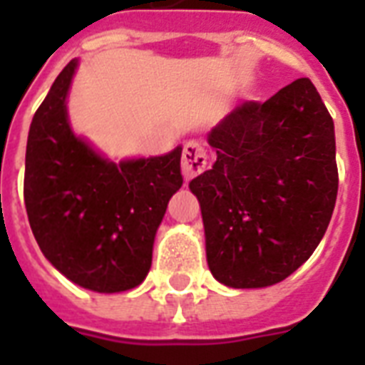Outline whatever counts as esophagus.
Instances as JSON below:
<instances>
[{
  "label": "esophagus",
  "mask_w": 365,
  "mask_h": 365,
  "mask_svg": "<svg viewBox=\"0 0 365 365\" xmlns=\"http://www.w3.org/2000/svg\"><path fill=\"white\" fill-rule=\"evenodd\" d=\"M208 165V157L202 145L197 142H187L183 148L182 157V174L185 178V182H189L191 178L199 176L200 172L205 170Z\"/></svg>",
  "instance_id": "34e87169"
}]
</instances>
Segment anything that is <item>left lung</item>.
I'll list each match as a JSON object with an SVG mask.
<instances>
[{"mask_svg":"<svg viewBox=\"0 0 365 365\" xmlns=\"http://www.w3.org/2000/svg\"><path fill=\"white\" fill-rule=\"evenodd\" d=\"M210 170L189 182L217 282L254 289L282 282L322 240L337 199L334 119L301 77L263 104L246 102L206 136Z\"/></svg>","mask_w":365,"mask_h":365,"instance_id":"obj_1","label":"left lung"}]
</instances>
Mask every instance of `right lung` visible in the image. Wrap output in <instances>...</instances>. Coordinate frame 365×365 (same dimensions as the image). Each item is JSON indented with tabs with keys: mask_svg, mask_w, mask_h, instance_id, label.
<instances>
[{
	"mask_svg": "<svg viewBox=\"0 0 365 365\" xmlns=\"http://www.w3.org/2000/svg\"><path fill=\"white\" fill-rule=\"evenodd\" d=\"M73 58L36 111L28 132L24 202L31 233L51 265L77 286L119 294L151 269L157 229L182 187V145L157 157L108 159L79 136L68 94Z\"/></svg>",
	"mask_w": 365,
	"mask_h": 365,
	"instance_id": "add662e5",
	"label": "right lung"
}]
</instances>
